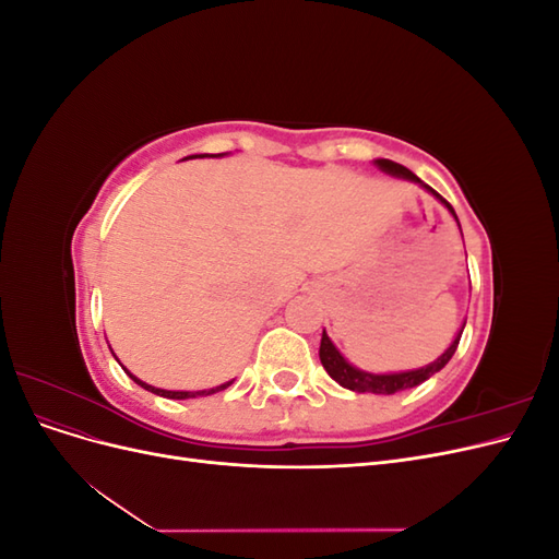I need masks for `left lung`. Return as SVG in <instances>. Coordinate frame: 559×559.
<instances>
[{"instance_id": "left-lung-1", "label": "left lung", "mask_w": 559, "mask_h": 559, "mask_svg": "<svg viewBox=\"0 0 559 559\" xmlns=\"http://www.w3.org/2000/svg\"><path fill=\"white\" fill-rule=\"evenodd\" d=\"M384 173H389V175H394V177H403V179H411V181H419L408 167H403V165H399V163H394V160H386V158H380V160H376ZM425 186L427 191H431L438 200L443 202V205L454 214V210H452V205L450 202L443 198V195H438L431 186H427V183H421ZM454 218H456V214H454ZM462 331H464V326H462ZM462 331H460V335L454 337V343L445 349V354L443 357H438L433 364H429V366H425V368H417V370H408V373H389V376H373V373H364V370H359V368H354V366H349L347 361H345V357L341 352L335 349V345L331 343V337L326 335V331L321 333V345H319V359H321V366L326 368V373L341 384V386H345V389H352V392H370V394H396V392H403V389H411V386H417V384H421L425 380H429L433 373H438V370H441L450 359H452V354H454V349H456V345H460V341H462Z\"/></svg>"}]
</instances>
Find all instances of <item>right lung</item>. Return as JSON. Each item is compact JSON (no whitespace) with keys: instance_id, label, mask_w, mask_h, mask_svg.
Listing matches in <instances>:
<instances>
[{"instance_id":"right-lung-1","label":"right lung","mask_w":559,"mask_h":559,"mask_svg":"<svg viewBox=\"0 0 559 559\" xmlns=\"http://www.w3.org/2000/svg\"><path fill=\"white\" fill-rule=\"evenodd\" d=\"M126 373L134 380V382H138L140 386H144L146 389V392H154V394H158V396H165V399H191V396H207V394H214V392H222V389H226L230 382H226V384H222V386H216V389H210V392H167V389H156V386H151V384H146V382H142V380H138V378H134L132 373H130V370H126Z\"/></svg>"}]
</instances>
